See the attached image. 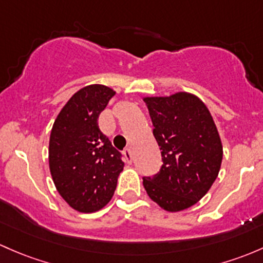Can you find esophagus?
Listing matches in <instances>:
<instances>
[{
	"label": "esophagus",
	"mask_w": 263,
	"mask_h": 263,
	"mask_svg": "<svg viewBox=\"0 0 263 263\" xmlns=\"http://www.w3.org/2000/svg\"><path fill=\"white\" fill-rule=\"evenodd\" d=\"M123 155H124V157H126L127 162H128V164H131V162H132V153H131V148H126V150L123 151Z\"/></svg>",
	"instance_id": "34e87169"
}]
</instances>
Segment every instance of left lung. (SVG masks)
Masks as SVG:
<instances>
[{"mask_svg": "<svg viewBox=\"0 0 263 263\" xmlns=\"http://www.w3.org/2000/svg\"><path fill=\"white\" fill-rule=\"evenodd\" d=\"M143 101L162 157L159 173L143 176V186L165 211H184L198 203L217 179L223 159L219 134L197 96L179 92Z\"/></svg>", "mask_w": 263, "mask_h": 263, "instance_id": "1", "label": "left lung"}]
</instances>
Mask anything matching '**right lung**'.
Segmentation results:
<instances>
[{"mask_svg":"<svg viewBox=\"0 0 263 263\" xmlns=\"http://www.w3.org/2000/svg\"><path fill=\"white\" fill-rule=\"evenodd\" d=\"M116 95L110 88H82L63 107L49 141V166L57 190L76 211L93 213L112 199L123 170L122 154L98 127V117Z\"/></svg>","mask_w":263,"mask_h":263,"instance_id":"1","label":"right lung"}]
</instances>
